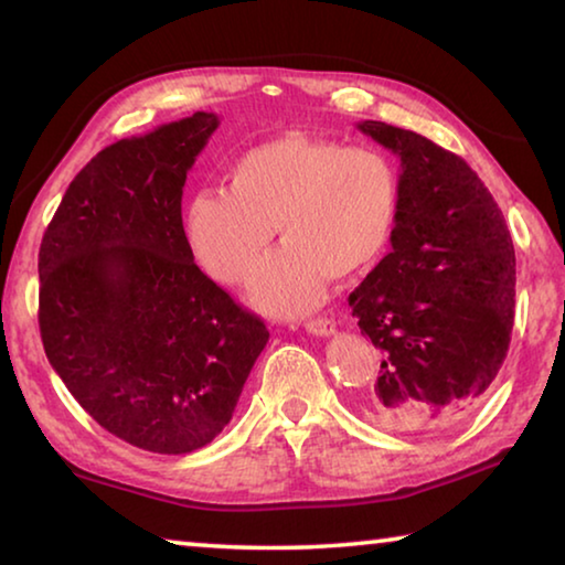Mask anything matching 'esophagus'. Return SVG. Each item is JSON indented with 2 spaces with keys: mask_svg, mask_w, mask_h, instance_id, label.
Segmentation results:
<instances>
[{
  "mask_svg": "<svg viewBox=\"0 0 565 565\" xmlns=\"http://www.w3.org/2000/svg\"><path fill=\"white\" fill-rule=\"evenodd\" d=\"M306 331L313 333V337H333L337 333V323H333L331 319H311L306 321Z\"/></svg>",
  "mask_w": 565,
  "mask_h": 565,
  "instance_id": "esophagus-1",
  "label": "esophagus"
}]
</instances>
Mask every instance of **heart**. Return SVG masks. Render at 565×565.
Wrapping results in <instances>:
<instances>
[{
    "instance_id": "heart-1",
    "label": "heart",
    "mask_w": 565,
    "mask_h": 565,
    "mask_svg": "<svg viewBox=\"0 0 565 565\" xmlns=\"http://www.w3.org/2000/svg\"><path fill=\"white\" fill-rule=\"evenodd\" d=\"M398 218L396 167L376 149L289 131L242 151L226 189H204L186 206V238L214 281L244 284L274 238L252 284V301L296 317L323 299L327 279L374 264Z\"/></svg>"
}]
</instances>
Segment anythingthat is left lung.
Instances as JSON below:
<instances>
[{
  "instance_id": "left-lung-1",
  "label": "left lung",
  "mask_w": 565,
  "mask_h": 565,
  "mask_svg": "<svg viewBox=\"0 0 565 565\" xmlns=\"http://www.w3.org/2000/svg\"><path fill=\"white\" fill-rule=\"evenodd\" d=\"M359 129L401 159L391 252L351 291L381 349L366 414L388 431H431L471 414L511 343L515 252L499 204L461 157L384 121Z\"/></svg>"
}]
</instances>
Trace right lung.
I'll return each instance as SVG.
<instances>
[{
    "label": "right lung",
    "mask_w": 565,
    "mask_h": 565,
    "mask_svg": "<svg viewBox=\"0 0 565 565\" xmlns=\"http://www.w3.org/2000/svg\"><path fill=\"white\" fill-rule=\"evenodd\" d=\"M212 111L102 149L40 246V331L79 406L121 441L191 454L232 420L269 331L194 264L186 171Z\"/></svg>",
    "instance_id": "1"
}]
</instances>
